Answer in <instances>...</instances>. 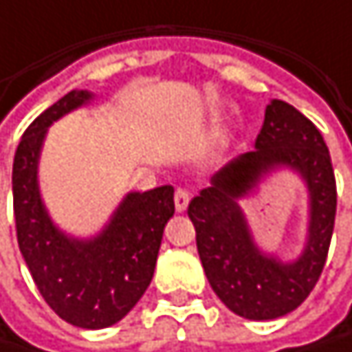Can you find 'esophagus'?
I'll return each instance as SVG.
<instances>
[{"label":"esophagus","mask_w":352,"mask_h":352,"mask_svg":"<svg viewBox=\"0 0 352 352\" xmlns=\"http://www.w3.org/2000/svg\"><path fill=\"white\" fill-rule=\"evenodd\" d=\"M188 201H190V195H188L186 190L178 188L176 195H174V207H176V211H178V213H184L186 207H188Z\"/></svg>","instance_id":"obj_1"}]
</instances>
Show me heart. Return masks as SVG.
<instances>
[{"mask_svg":"<svg viewBox=\"0 0 352 352\" xmlns=\"http://www.w3.org/2000/svg\"><path fill=\"white\" fill-rule=\"evenodd\" d=\"M223 145H226V141H223V139H219V141H217V143H215V145L211 147V151H209V153H211V155H215V153H217L219 149H223Z\"/></svg>","mask_w":352,"mask_h":352,"instance_id":"heart-1","label":"heart"}]
</instances>
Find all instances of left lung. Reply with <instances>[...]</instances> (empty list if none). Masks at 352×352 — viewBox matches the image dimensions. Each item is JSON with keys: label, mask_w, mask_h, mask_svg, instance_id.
I'll list each match as a JSON object with an SVG mask.
<instances>
[{"label": "left lung", "mask_w": 352, "mask_h": 352, "mask_svg": "<svg viewBox=\"0 0 352 352\" xmlns=\"http://www.w3.org/2000/svg\"><path fill=\"white\" fill-rule=\"evenodd\" d=\"M276 171L295 173L306 188L302 250L291 259L256 242L241 201ZM336 215V182L328 147L297 108L270 100L254 151L234 157L188 205L197 250L215 295L246 320H276L297 309L316 287L328 256Z\"/></svg>", "instance_id": "left-lung-1"}]
</instances>
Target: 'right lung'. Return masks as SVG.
<instances>
[{
    "mask_svg": "<svg viewBox=\"0 0 352 352\" xmlns=\"http://www.w3.org/2000/svg\"><path fill=\"white\" fill-rule=\"evenodd\" d=\"M94 98L88 89H72L34 118L14 155L12 192L18 246L41 295L61 320L100 330L120 322L149 287L174 215V188L126 192L91 236L67 234L53 221L38 180L43 147L53 122Z\"/></svg>",
    "mask_w": 352,
    "mask_h": 352,
    "instance_id": "1",
    "label": "right lung"
}]
</instances>
